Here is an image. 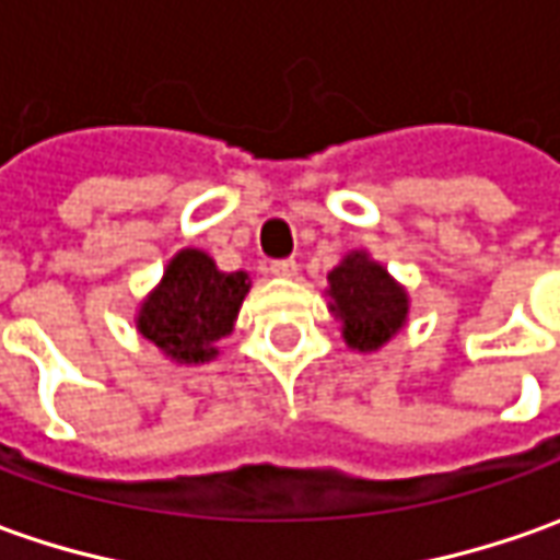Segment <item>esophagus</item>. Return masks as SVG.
<instances>
[{
    "instance_id": "obj_1",
    "label": "esophagus",
    "mask_w": 560,
    "mask_h": 560,
    "mask_svg": "<svg viewBox=\"0 0 560 560\" xmlns=\"http://www.w3.org/2000/svg\"><path fill=\"white\" fill-rule=\"evenodd\" d=\"M269 272H272V276H279V279H294V276H298V262L294 260L269 262Z\"/></svg>"
}]
</instances>
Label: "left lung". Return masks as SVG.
<instances>
[{
    "mask_svg": "<svg viewBox=\"0 0 560 560\" xmlns=\"http://www.w3.org/2000/svg\"><path fill=\"white\" fill-rule=\"evenodd\" d=\"M328 310L340 318L347 347L359 353L381 350L409 316V294L365 250H353L328 272Z\"/></svg>",
    "mask_w": 560,
    "mask_h": 560,
    "instance_id": "1",
    "label": "left lung"
}]
</instances>
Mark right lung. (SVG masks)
Returning <instances> with one entry per match:
<instances>
[{
  "mask_svg": "<svg viewBox=\"0 0 560 560\" xmlns=\"http://www.w3.org/2000/svg\"><path fill=\"white\" fill-rule=\"evenodd\" d=\"M250 291L247 272H220L198 247H185L166 262L164 279L145 298L136 328L164 357L198 365L217 357Z\"/></svg>",
  "mask_w": 560,
  "mask_h": 560,
  "instance_id": "add662e5",
  "label": "right lung"
}]
</instances>
